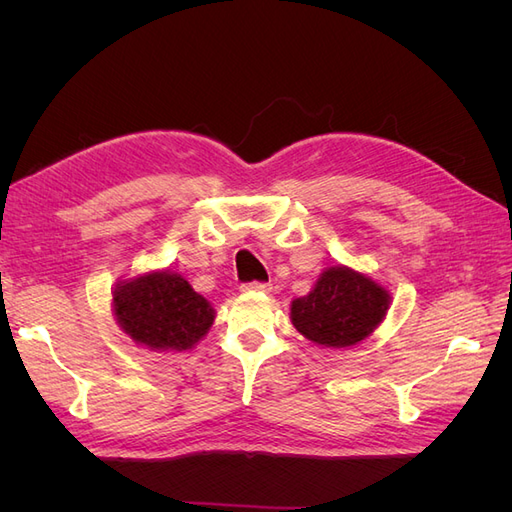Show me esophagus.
Masks as SVG:
<instances>
[{"label": "esophagus", "instance_id": "esophagus-1", "mask_svg": "<svg viewBox=\"0 0 512 512\" xmlns=\"http://www.w3.org/2000/svg\"><path fill=\"white\" fill-rule=\"evenodd\" d=\"M241 290L243 292H269L271 284H267V282H250V284H243Z\"/></svg>", "mask_w": 512, "mask_h": 512}]
</instances>
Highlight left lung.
<instances>
[{"label": "left lung", "instance_id": "obj_1", "mask_svg": "<svg viewBox=\"0 0 512 512\" xmlns=\"http://www.w3.org/2000/svg\"><path fill=\"white\" fill-rule=\"evenodd\" d=\"M389 305V290L359 271L337 265L318 277L307 297L292 301L290 320L309 342L348 348L374 333Z\"/></svg>", "mask_w": 512, "mask_h": 512}]
</instances>
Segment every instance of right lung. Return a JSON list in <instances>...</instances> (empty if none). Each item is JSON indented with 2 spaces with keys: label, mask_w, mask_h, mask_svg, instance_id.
<instances>
[{
  "label": "right lung",
  "mask_w": 512,
  "mask_h": 512,
  "mask_svg": "<svg viewBox=\"0 0 512 512\" xmlns=\"http://www.w3.org/2000/svg\"><path fill=\"white\" fill-rule=\"evenodd\" d=\"M119 327L151 350H188L211 329L215 312L203 294L173 271H153L113 290Z\"/></svg>",
  "instance_id": "obj_1"
}]
</instances>
